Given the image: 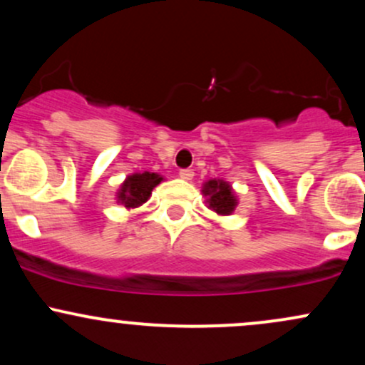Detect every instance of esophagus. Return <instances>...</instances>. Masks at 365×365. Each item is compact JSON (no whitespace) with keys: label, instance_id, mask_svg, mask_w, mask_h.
Returning a JSON list of instances; mask_svg holds the SVG:
<instances>
[{"label":"esophagus","instance_id":"1","mask_svg":"<svg viewBox=\"0 0 365 365\" xmlns=\"http://www.w3.org/2000/svg\"><path fill=\"white\" fill-rule=\"evenodd\" d=\"M180 178H183V180H192V178H194V170H190V168L180 170Z\"/></svg>","mask_w":365,"mask_h":365}]
</instances>
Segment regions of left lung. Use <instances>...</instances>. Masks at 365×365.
<instances>
[{"instance_id": "obj_1", "label": "left lung", "mask_w": 365, "mask_h": 365, "mask_svg": "<svg viewBox=\"0 0 365 365\" xmlns=\"http://www.w3.org/2000/svg\"><path fill=\"white\" fill-rule=\"evenodd\" d=\"M202 194L209 197V207L216 211L217 215H232L237 206V199L232 187L223 180H209L204 183Z\"/></svg>"}]
</instances>
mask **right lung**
Listing matches in <instances>:
<instances>
[{"mask_svg":"<svg viewBox=\"0 0 365 365\" xmlns=\"http://www.w3.org/2000/svg\"><path fill=\"white\" fill-rule=\"evenodd\" d=\"M163 177H159L156 173H135L130 175L125 180V183L121 185L118 192V200L121 204H125V207H137L140 204H144L149 199L153 188L161 182Z\"/></svg>","mask_w":365,"mask_h":365,"instance_id":"1","label":"right lung"}]
</instances>
